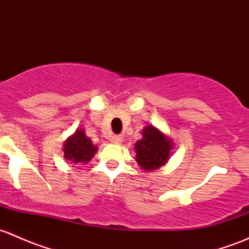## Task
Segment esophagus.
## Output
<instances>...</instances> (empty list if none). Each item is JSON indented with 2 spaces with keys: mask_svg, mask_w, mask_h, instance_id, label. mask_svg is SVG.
Here are the masks:
<instances>
[{
  "mask_svg": "<svg viewBox=\"0 0 249 249\" xmlns=\"http://www.w3.org/2000/svg\"><path fill=\"white\" fill-rule=\"evenodd\" d=\"M110 142L119 144V143L123 142V136L122 135H113V136H110Z\"/></svg>",
  "mask_w": 249,
  "mask_h": 249,
  "instance_id": "obj_1",
  "label": "esophagus"
}]
</instances>
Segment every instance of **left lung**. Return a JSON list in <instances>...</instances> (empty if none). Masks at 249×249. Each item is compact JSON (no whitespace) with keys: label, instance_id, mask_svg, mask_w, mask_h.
<instances>
[{"label":"left lung","instance_id":"8db88e82","mask_svg":"<svg viewBox=\"0 0 249 249\" xmlns=\"http://www.w3.org/2000/svg\"><path fill=\"white\" fill-rule=\"evenodd\" d=\"M142 135V140L137 141L134 147L137 162L145 171L159 169L169 159L172 143L153 126L144 127Z\"/></svg>","mask_w":249,"mask_h":249}]
</instances>
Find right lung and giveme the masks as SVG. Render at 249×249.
<instances>
[{"mask_svg": "<svg viewBox=\"0 0 249 249\" xmlns=\"http://www.w3.org/2000/svg\"><path fill=\"white\" fill-rule=\"evenodd\" d=\"M97 148L92 144V142L85 136L83 130H77L73 136L70 137L65 142L64 153L65 159L76 162H88L94 154Z\"/></svg>", "mask_w": 249, "mask_h": 249, "instance_id": "1", "label": "right lung"}]
</instances>
